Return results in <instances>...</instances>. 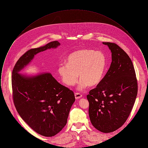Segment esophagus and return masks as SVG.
Returning a JSON list of instances; mask_svg holds the SVG:
<instances>
[{
  "instance_id": "obj_1",
  "label": "esophagus",
  "mask_w": 148,
  "mask_h": 148,
  "mask_svg": "<svg viewBox=\"0 0 148 148\" xmlns=\"http://www.w3.org/2000/svg\"><path fill=\"white\" fill-rule=\"evenodd\" d=\"M75 97L76 99H78L82 97V95L80 94V93H78V92H76L75 93Z\"/></svg>"
}]
</instances>
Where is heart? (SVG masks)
Masks as SVG:
<instances>
[{
  "label": "heart",
  "instance_id": "b5f03b06",
  "mask_svg": "<svg viewBox=\"0 0 148 148\" xmlns=\"http://www.w3.org/2000/svg\"><path fill=\"white\" fill-rule=\"evenodd\" d=\"M106 66V56L102 52L83 49L70 54L66 64L59 65L58 71L63 83L69 86L77 83L79 74L78 89L83 90L88 85L92 87L100 83Z\"/></svg>",
  "mask_w": 148,
  "mask_h": 148
}]
</instances>
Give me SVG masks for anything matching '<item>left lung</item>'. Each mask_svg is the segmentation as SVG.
Listing matches in <instances>:
<instances>
[{
  "label": "left lung",
  "mask_w": 148,
  "mask_h": 148,
  "mask_svg": "<svg viewBox=\"0 0 148 148\" xmlns=\"http://www.w3.org/2000/svg\"><path fill=\"white\" fill-rule=\"evenodd\" d=\"M103 44L110 50L112 62L104 77L86 98L92 125L108 133L126 121L137 96L138 83L133 64L127 53L115 43Z\"/></svg>",
  "instance_id": "1"
}]
</instances>
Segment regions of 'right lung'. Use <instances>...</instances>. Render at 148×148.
Returning <instances> with one entry per match:
<instances>
[{
    "instance_id": "right-lung-1",
    "label": "right lung",
    "mask_w": 148,
    "mask_h": 148,
    "mask_svg": "<svg viewBox=\"0 0 148 148\" xmlns=\"http://www.w3.org/2000/svg\"><path fill=\"white\" fill-rule=\"evenodd\" d=\"M60 45L54 41L29 50L17 61L12 73L13 98L18 113L35 132L47 137L56 135L66 124L75 100L74 94L59 83L49 73L32 77L18 73L36 54Z\"/></svg>"
}]
</instances>
